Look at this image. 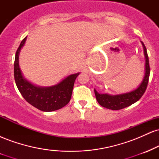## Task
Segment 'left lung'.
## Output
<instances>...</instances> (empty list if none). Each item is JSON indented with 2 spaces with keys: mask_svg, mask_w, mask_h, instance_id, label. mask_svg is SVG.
<instances>
[{
  "mask_svg": "<svg viewBox=\"0 0 159 159\" xmlns=\"http://www.w3.org/2000/svg\"><path fill=\"white\" fill-rule=\"evenodd\" d=\"M140 43L143 45V54L145 57V72H144V76L141 83L136 89L130 92L117 95L98 93L96 89H94L96 100L101 106L106 107L107 109H111V110H120L135 103L143 95L148 84L150 69H149V57L147 55V48L143 42L140 41Z\"/></svg>",
  "mask_w": 159,
  "mask_h": 159,
  "instance_id": "1",
  "label": "left lung"
}]
</instances>
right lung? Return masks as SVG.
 Instances as JSON below:
<instances>
[{
  "label": "right lung",
  "mask_w": 159,
  "mask_h": 159,
  "mask_svg": "<svg viewBox=\"0 0 159 159\" xmlns=\"http://www.w3.org/2000/svg\"><path fill=\"white\" fill-rule=\"evenodd\" d=\"M27 36L21 41L16 53L14 63L15 81L24 98L40 111L50 112L61 109L70 101L75 81L80 72L69 75L55 85L39 87L24 77L19 66V54L25 45Z\"/></svg>",
  "instance_id": "add662e5"
}]
</instances>
